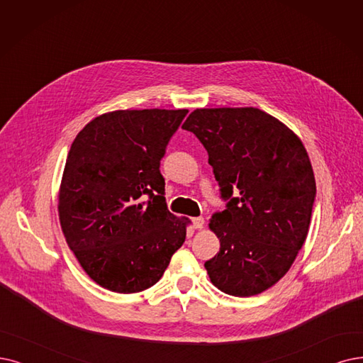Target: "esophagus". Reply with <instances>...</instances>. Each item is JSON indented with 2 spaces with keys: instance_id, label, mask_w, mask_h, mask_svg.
Returning <instances> with one entry per match:
<instances>
[{
  "instance_id": "1",
  "label": "esophagus",
  "mask_w": 363,
  "mask_h": 363,
  "mask_svg": "<svg viewBox=\"0 0 363 363\" xmlns=\"http://www.w3.org/2000/svg\"><path fill=\"white\" fill-rule=\"evenodd\" d=\"M192 223H194L195 229H201L202 226H204V219H202V217H195V219L192 220Z\"/></svg>"
}]
</instances>
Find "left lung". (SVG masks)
<instances>
[{
    "mask_svg": "<svg viewBox=\"0 0 363 363\" xmlns=\"http://www.w3.org/2000/svg\"><path fill=\"white\" fill-rule=\"evenodd\" d=\"M202 143L226 208L210 229L220 250L206 262L211 283L232 296H253L292 267L308 234L315 199L301 140L268 113L198 108L182 126Z\"/></svg>",
    "mask_w": 363,
    "mask_h": 363,
    "instance_id": "1",
    "label": "left lung"
}]
</instances>
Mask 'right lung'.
I'll list each match as a JSON object with an SVG mask.
<instances>
[{"label":"right lung","mask_w":363,"mask_h":363,"mask_svg":"<svg viewBox=\"0 0 363 363\" xmlns=\"http://www.w3.org/2000/svg\"><path fill=\"white\" fill-rule=\"evenodd\" d=\"M186 114L106 113L71 144L57 206L62 232L86 274L108 291L152 287L184 242L186 222L167 207L159 167Z\"/></svg>","instance_id":"1"}]
</instances>
